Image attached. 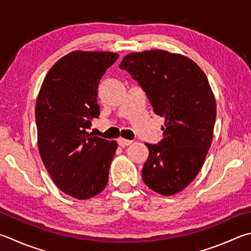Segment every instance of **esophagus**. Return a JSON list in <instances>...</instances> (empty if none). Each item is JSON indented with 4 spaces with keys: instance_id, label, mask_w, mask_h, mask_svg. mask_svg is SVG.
<instances>
[{
    "instance_id": "34e87169",
    "label": "esophagus",
    "mask_w": 251,
    "mask_h": 251,
    "mask_svg": "<svg viewBox=\"0 0 251 251\" xmlns=\"http://www.w3.org/2000/svg\"><path fill=\"white\" fill-rule=\"evenodd\" d=\"M117 143L121 146V147H126V146H129L131 143H133V141L128 140V139H124V138H118Z\"/></svg>"
}]
</instances>
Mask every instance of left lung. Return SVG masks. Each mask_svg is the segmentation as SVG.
<instances>
[{"mask_svg":"<svg viewBox=\"0 0 251 251\" xmlns=\"http://www.w3.org/2000/svg\"><path fill=\"white\" fill-rule=\"evenodd\" d=\"M120 68L137 81L153 112L166 118L165 138L146 143L143 180L159 194L180 192L198 176L212 144L216 104L206 75L189 58L163 50L128 53Z\"/></svg>","mask_w":251,"mask_h":251,"instance_id":"obj_1","label":"left lung"}]
</instances>
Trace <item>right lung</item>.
<instances>
[{
  "label": "right lung",
  "instance_id": "add662e5",
  "mask_svg": "<svg viewBox=\"0 0 251 251\" xmlns=\"http://www.w3.org/2000/svg\"><path fill=\"white\" fill-rule=\"evenodd\" d=\"M118 54L74 51L52 66L36 102L38 149L62 192L86 200L104 190L115 154V140L88 133L100 115L98 86Z\"/></svg>",
  "mask_w": 251,
  "mask_h": 251
}]
</instances>
